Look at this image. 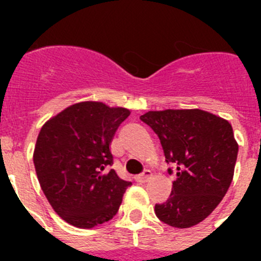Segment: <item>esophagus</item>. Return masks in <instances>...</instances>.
<instances>
[{"label":"esophagus","mask_w":261,"mask_h":261,"mask_svg":"<svg viewBox=\"0 0 261 261\" xmlns=\"http://www.w3.org/2000/svg\"><path fill=\"white\" fill-rule=\"evenodd\" d=\"M151 176H153V174H151L150 170H145L142 174H140L136 176V180H137L138 183H146V181L149 180Z\"/></svg>","instance_id":"esophagus-1"}]
</instances>
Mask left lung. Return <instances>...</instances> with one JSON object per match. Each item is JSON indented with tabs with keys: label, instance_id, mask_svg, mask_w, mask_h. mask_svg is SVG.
I'll use <instances>...</instances> for the list:
<instances>
[{
	"label": "left lung",
	"instance_id": "obj_1",
	"mask_svg": "<svg viewBox=\"0 0 261 261\" xmlns=\"http://www.w3.org/2000/svg\"><path fill=\"white\" fill-rule=\"evenodd\" d=\"M140 119L158 136L166 162L171 165L168 174H176L171 195L155 204L156 217L179 229L197 225L217 208L231 184L238 156L231 125L202 110L149 111Z\"/></svg>",
	"mask_w": 261,
	"mask_h": 261
}]
</instances>
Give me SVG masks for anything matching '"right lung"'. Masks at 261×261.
I'll return each instance as SVG.
<instances>
[{"label": "right lung", "mask_w": 261, "mask_h": 261, "mask_svg": "<svg viewBox=\"0 0 261 261\" xmlns=\"http://www.w3.org/2000/svg\"><path fill=\"white\" fill-rule=\"evenodd\" d=\"M130 115L100 102L73 105L40 129L34 165L41 190L62 220L81 229L110 221L130 181L114 170L110 150L115 132Z\"/></svg>", "instance_id": "add662e5"}]
</instances>
